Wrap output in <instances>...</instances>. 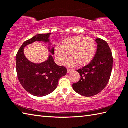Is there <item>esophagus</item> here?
Instances as JSON below:
<instances>
[{"instance_id": "esophagus-1", "label": "esophagus", "mask_w": 128, "mask_h": 128, "mask_svg": "<svg viewBox=\"0 0 128 128\" xmlns=\"http://www.w3.org/2000/svg\"><path fill=\"white\" fill-rule=\"evenodd\" d=\"M72 71H73V70H72V69H67V73H69L72 72Z\"/></svg>"}]
</instances>
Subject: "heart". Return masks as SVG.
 I'll return each instance as SVG.
<instances>
[{
  "instance_id": "1",
  "label": "heart",
  "mask_w": 128,
  "mask_h": 128,
  "mask_svg": "<svg viewBox=\"0 0 128 128\" xmlns=\"http://www.w3.org/2000/svg\"><path fill=\"white\" fill-rule=\"evenodd\" d=\"M95 51V44L92 38L76 36L65 39L61 47H56L55 55L58 62L62 64L68 59V66H74L77 64L82 66L92 61Z\"/></svg>"
}]
</instances>
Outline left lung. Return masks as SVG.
<instances>
[{
    "instance_id": "1",
    "label": "left lung",
    "mask_w": 128,
    "mask_h": 128,
    "mask_svg": "<svg viewBox=\"0 0 128 128\" xmlns=\"http://www.w3.org/2000/svg\"><path fill=\"white\" fill-rule=\"evenodd\" d=\"M97 51L89 64L77 71L80 80L73 84V88L78 94L85 96L98 94L106 88L111 77L113 57L111 49L105 40H96Z\"/></svg>"
}]
</instances>
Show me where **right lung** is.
<instances>
[{
    "label": "right lung",
    "instance_id": "right-lung-1",
    "mask_svg": "<svg viewBox=\"0 0 128 128\" xmlns=\"http://www.w3.org/2000/svg\"><path fill=\"white\" fill-rule=\"evenodd\" d=\"M51 33L40 34L23 43L16 56L17 77L21 85L30 94L36 96H44L53 92L57 88L62 77L66 75L67 70L64 66L56 64L51 55L48 59L40 64L29 61L24 54V47L36 41L49 42ZM53 47L50 51L54 54Z\"/></svg>",
    "mask_w": 128,
    "mask_h": 128
}]
</instances>
